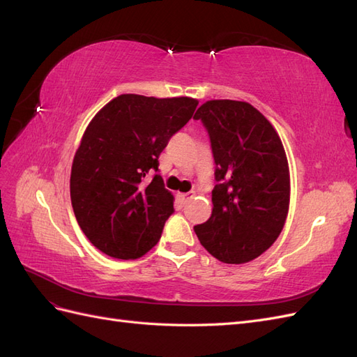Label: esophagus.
<instances>
[{"mask_svg":"<svg viewBox=\"0 0 357 357\" xmlns=\"http://www.w3.org/2000/svg\"><path fill=\"white\" fill-rule=\"evenodd\" d=\"M193 197H195V193L193 192H188V193H177V198L181 204H186L188 201H190Z\"/></svg>","mask_w":357,"mask_h":357,"instance_id":"obj_1","label":"esophagus"}]
</instances>
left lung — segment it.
I'll return each instance as SVG.
<instances>
[{"label": "left lung", "instance_id": "1", "mask_svg": "<svg viewBox=\"0 0 357 357\" xmlns=\"http://www.w3.org/2000/svg\"><path fill=\"white\" fill-rule=\"evenodd\" d=\"M193 119L208 131L215 162L210 219L193 226L223 264H247L278 238L289 213L290 174L282 139L252 104L204 102Z\"/></svg>", "mask_w": 357, "mask_h": 357}]
</instances>
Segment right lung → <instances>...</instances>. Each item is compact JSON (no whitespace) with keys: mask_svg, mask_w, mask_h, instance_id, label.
<instances>
[{"mask_svg":"<svg viewBox=\"0 0 357 357\" xmlns=\"http://www.w3.org/2000/svg\"><path fill=\"white\" fill-rule=\"evenodd\" d=\"M195 98L123 93L95 114L73 159L70 195L88 240L116 259H137L156 245L174 197L155 174L169 138L185 126Z\"/></svg>","mask_w":357,"mask_h":357,"instance_id":"1","label":"right lung"}]
</instances>
